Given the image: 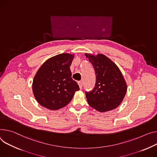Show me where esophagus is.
I'll list each match as a JSON object with an SVG mask.
<instances>
[{
    "label": "esophagus",
    "instance_id": "obj_1",
    "mask_svg": "<svg viewBox=\"0 0 157 157\" xmlns=\"http://www.w3.org/2000/svg\"><path fill=\"white\" fill-rule=\"evenodd\" d=\"M78 84H79V88L81 90L82 88V81H79V82H78Z\"/></svg>",
    "mask_w": 157,
    "mask_h": 157
}]
</instances>
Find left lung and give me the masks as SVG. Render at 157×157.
<instances>
[{
    "label": "left lung",
    "instance_id": "left-lung-1",
    "mask_svg": "<svg viewBox=\"0 0 157 157\" xmlns=\"http://www.w3.org/2000/svg\"><path fill=\"white\" fill-rule=\"evenodd\" d=\"M85 56L92 64L96 74L95 86L91 91L85 92L89 105L100 112L115 109L123 101L127 90L120 70L103 54Z\"/></svg>",
    "mask_w": 157,
    "mask_h": 157
}]
</instances>
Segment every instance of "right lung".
Masks as SVG:
<instances>
[{
  "instance_id": "right-lung-1",
  "label": "right lung",
  "mask_w": 157,
  "mask_h": 157,
  "mask_svg": "<svg viewBox=\"0 0 157 157\" xmlns=\"http://www.w3.org/2000/svg\"><path fill=\"white\" fill-rule=\"evenodd\" d=\"M73 58L74 55L67 53L56 55L39 69L33 80V91L41 106L51 110L62 108L79 90L71 78L70 66Z\"/></svg>"
}]
</instances>
